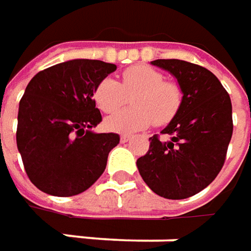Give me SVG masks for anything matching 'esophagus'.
I'll use <instances>...</instances> for the list:
<instances>
[{
    "instance_id": "esophagus-1",
    "label": "esophagus",
    "mask_w": 251,
    "mask_h": 251,
    "mask_svg": "<svg viewBox=\"0 0 251 251\" xmlns=\"http://www.w3.org/2000/svg\"><path fill=\"white\" fill-rule=\"evenodd\" d=\"M120 141L121 142H128V141H131V137L130 135H126V134H124V135H121L120 137Z\"/></svg>"
}]
</instances>
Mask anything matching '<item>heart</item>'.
Here are the masks:
<instances>
[{
	"label": "heart",
	"instance_id": "heart-1",
	"mask_svg": "<svg viewBox=\"0 0 251 251\" xmlns=\"http://www.w3.org/2000/svg\"><path fill=\"white\" fill-rule=\"evenodd\" d=\"M121 83L104 78L95 89V101L103 113H113L124 106L128 96L132 104L106 119V127L116 132H135L152 126H165L175 119L181 106V89L177 83L165 81L163 74L148 65L127 68Z\"/></svg>",
	"mask_w": 251,
	"mask_h": 251
}]
</instances>
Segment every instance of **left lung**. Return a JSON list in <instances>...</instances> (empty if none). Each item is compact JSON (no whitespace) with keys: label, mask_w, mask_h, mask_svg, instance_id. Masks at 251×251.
<instances>
[{"label":"left lung","mask_w":251,"mask_h":251,"mask_svg":"<svg viewBox=\"0 0 251 251\" xmlns=\"http://www.w3.org/2000/svg\"><path fill=\"white\" fill-rule=\"evenodd\" d=\"M153 65L176 76L183 92L175 119L151 137L148 152L137 160L141 177L158 196L183 200L214 181L225 163L233 132L232 103L217 76L183 60H155Z\"/></svg>","instance_id":"obj_1"}]
</instances>
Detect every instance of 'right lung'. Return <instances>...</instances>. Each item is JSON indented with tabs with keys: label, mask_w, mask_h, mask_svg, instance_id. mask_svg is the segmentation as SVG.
Returning <instances> with one entry per match:
<instances>
[{
	"label": "right lung",
	"mask_w": 251,
	"mask_h": 251,
	"mask_svg": "<svg viewBox=\"0 0 251 251\" xmlns=\"http://www.w3.org/2000/svg\"><path fill=\"white\" fill-rule=\"evenodd\" d=\"M116 68L100 60H71L37 73L26 86L16 145L27 177L43 193L76 196L104 172L120 137L91 131L101 121L93 93Z\"/></svg>",
	"instance_id": "add662e5"
}]
</instances>
